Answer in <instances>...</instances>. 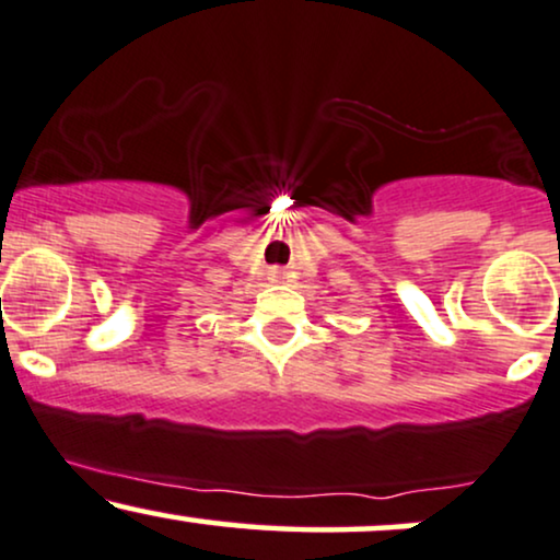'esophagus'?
Masks as SVG:
<instances>
[{
  "label": "esophagus",
  "instance_id": "esophagus-1",
  "mask_svg": "<svg viewBox=\"0 0 560 560\" xmlns=\"http://www.w3.org/2000/svg\"><path fill=\"white\" fill-rule=\"evenodd\" d=\"M271 279H273V281H281V279H284V276H281V271H273Z\"/></svg>",
  "mask_w": 560,
  "mask_h": 560
}]
</instances>
